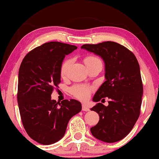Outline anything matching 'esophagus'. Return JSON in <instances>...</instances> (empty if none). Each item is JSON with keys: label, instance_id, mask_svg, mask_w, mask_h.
Returning a JSON list of instances; mask_svg holds the SVG:
<instances>
[{"label": "esophagus", "instance_id": "34e87169", "mask_svg": "<svg viewBox=\"0 0 159 159\" xmlns=\"http://www.w3.org/2000/svg\"><path fill=\"white\" fill-rule=\"evenodd\" d=\"M89 110H90L89 108H88L86 106L82 105V111H89Z\"/></svg>", "mask_w": 159, "mask_h": 159}]
</instances>
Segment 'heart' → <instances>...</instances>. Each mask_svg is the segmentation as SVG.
I'll list each match as a JSON object with an SVG mask.
<instances>
[{
    "mask_svg": "<svg viewBox=\"0 0 159 159\" xmlns=\"http://www.w3.org/2000/svg\"><path fill=\"white\" fill-rule=\"evenodd\" d=\"M99 59L97 57L94 56H87L84 59V62L86 65L88 63L93 62V61H98ZM72 63V60L70 58H67L63 61L62 65L61 67V73L63 76L67 75L68 70L70 65ZM93 91V87L88 86V85L84 84H76L70 88V91L73 96L75 98L80 99L81 101H86L89 98L90 95H91V91Z\"/></svg>",
    "mask_w": 159,
    "mask_h": 159,
    "instance_id": "1",
    "label": "heart"
}]
</instances>
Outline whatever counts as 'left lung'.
I'll return each instance as SVG.
<instances>
[{"label": "left lung", "instance_id": "obj_1", "mask_svg": "<svg viewBox=\"0 0 159 159\" xmlns=\"http://www.w3.org/2000/svg\"><path fill=\"white\" fill-rule=\"evenodd\" d=\"M81 48L100 56L105 63L106 80L93 101L110 99L108 106L98 103L91 108L99 115L91 134L106 143L121 140L131 131L141 113L143 89L138 61L131 51L113 41L84 44Z\"/></svg>", "mask_w": 159, "mask_h": 159}]
</instances>
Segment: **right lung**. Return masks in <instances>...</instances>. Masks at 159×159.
Listing matches in <instances>:
<instances>
[{
    "mask_svg": "<svg viewBox=\"0 0 159 159\" xmlns=\"http://www.w3.org/2000/svg\"><path fill=\"white\" fill-rule=\"evenodd\" d=\"M75 46L51 41L33 49L23 59L18 72L17 100L21 120L32 139L43 145L58 141L68 123L81 111L74 99L56 102L51 94L61 83V67Z\"/></svg>",
    "mask_w": 159,
    "mask_h": 159,
    "instance_id": "right-lung-1",
    "label": "right lung"
}]
</instances>
